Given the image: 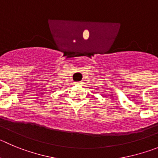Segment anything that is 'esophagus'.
Instances as JSON below:
<instances>
[{"instance_id": "esophagus-1", "label": "esophagus", "mask_w": 158, "mask_h": 158, "mask_svg": "<svg viewBox=\"0 0 158 158\" xmlns=\"http://www.w3.org/2000/svg\"><path fill=\"white\" fill-rule=\"evenodd\" d=\"M76 84H77V85H79V84H82L81 82H76Z\"/></svg>"}]
</instances>
